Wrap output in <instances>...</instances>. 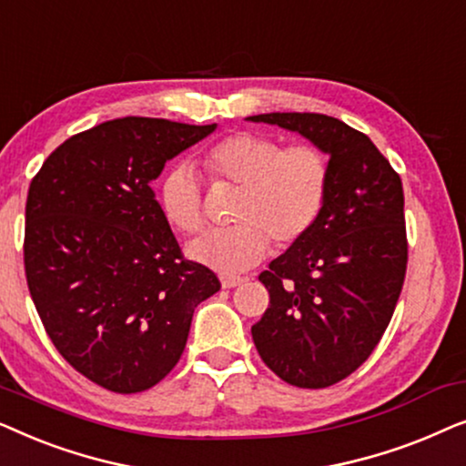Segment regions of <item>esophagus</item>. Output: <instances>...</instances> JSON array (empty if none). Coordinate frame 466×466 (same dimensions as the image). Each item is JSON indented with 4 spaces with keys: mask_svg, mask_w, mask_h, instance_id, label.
<instances>
[{
    "mask_svg": "<svg viewBox=\"0 0 466 466\" xmlns=\"http://www.w3.org/2000/svg\"><path fill=\"white\" fill-rule=\"evenodd\" d=\"M241 282H244V278L239 276H220L222 289H235V286H239Z\"/></svg>",
    "mask_w": 466,
    "mask_h": 466,
    "instance_id": "esophagus-1",
    "label": "esophagus"
}]
</instances>
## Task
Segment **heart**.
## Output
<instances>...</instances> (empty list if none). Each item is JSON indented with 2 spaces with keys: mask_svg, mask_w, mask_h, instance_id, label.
Segmentation results:
<instances>
[{
  "mask_svg": "<svg viewBox=\"0 0 466 466\" xmlns=\"http://www.w3.org/2000/svg\"><path fill=\"white\" fill-rule=\"evenodd\" d=\"M214 184L241 188L233 222L190 241L188 257L220 273L250 269L269 252V239L289 248L316 225L329 190V161L309 144L284 148L258 133H233L203 155ZM158 208L180 233L193 235L206 225L203 187L187 165L165 171L157 190Z\"/></svg>",
  "mask_w": 466,
  "mask_h": 466,
  "instance_id": "heart-1",
  "label": "heart"
}]
</instances>
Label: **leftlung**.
Segmentation results:
<instances>
[{
	"label": "left lung",
	"mask_w": 466,
	"mask_h": 466,
	"mask_svg": "<svg viewBox=\"0 0 466 466\" xmlns=\"http://www.w3.org/2000/svg\"><path fill=\"white\" fill-rule=\"evenodd\" d=\"M246 120L299 133L329 155L316 225L258 276L271 301L252 339L289 384L333 386L371 356L397 308L407 269L403 184L371 139L339 118L271 112Z\"/></svg>",
	"instance_id": "1"
}]
</instances>
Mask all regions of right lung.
<instances>
[{"label":"right lung","instance_id":"obj_1","mask_svg":"<svg viewBox=\"0 0 466 466\" xmlns=\"http://www.w3.org/2000/svg\"><path fill=\"white\" fill-rule=\"evenodd\" d=\"M216 131L127 116L69 137L31 180L25 273L59 354L95 384H158L187 346L195 308L220 290L184 260L150 182Z\"/></svg>","mask_w":466,"mask_h":466}]
</instances>
